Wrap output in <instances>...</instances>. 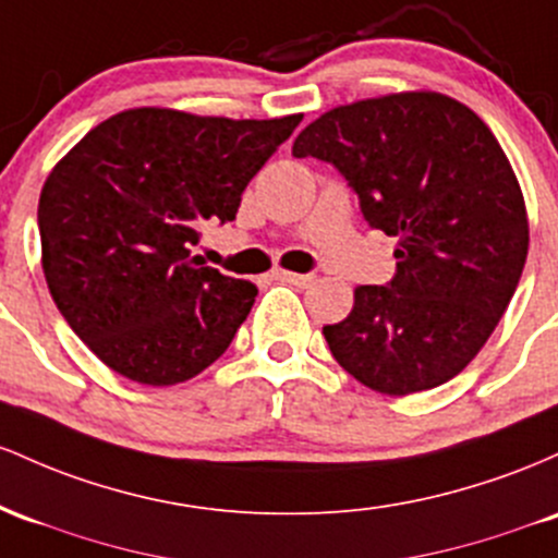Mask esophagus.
<instances>
[{
	"label": "esophagus",
	"instance_id": "1",
	"mask_svg": "<svg viewBox=\"0 0 558 558\" xmlns=\"http://www.w3.org/2000/svg\"><path fill=\"white\" fill-rule=\"evenodd\" d=\"M277 279L287 281L292 287H311L313 284V274H295V271H277Z\"/></svg>",
	"mask_w": 558,
	"mask_h": 558
}]
</instances>
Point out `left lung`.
I'll return each mask as SVG.
<instances>
[{
  "mask_svg": "<svg viewBox=\"0 0 558 558\" xmlns=\"http://www.w3.org/2000/svg\"><path fill=\"white\" fill-rule=\"evenodd\" d=\"M292 155L335 166L368 227L398 240L396 277L355 287L348 318L324 327L337 363L385 396L453 379L527 258L522 190L490 129L446 94L405 92L324 112Z\"/></svg>",
  "mask_w": 558,
  "mask_h": 558,
  "instance_id": "obj_1",
  "label": "left lung"
}]
</instances>
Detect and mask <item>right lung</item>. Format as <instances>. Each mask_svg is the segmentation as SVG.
<instances>
[{
  "instance_id": "obj_1",
  "label": "right lung",
  "mask_w": 558,
  "mask_h": 558,
  "mask_svg": "<svg viewBox=\"0 0 558 558\" xmlns=\"http://www.w3.org/2000/svg\"><path fill=\"white\" fill-rule=\"evenodd\" d=\"M300 121L126 110L54 166L39 197L44 277L71 329L112 372L168 387L231 345L258 290L190 250L203 223L234 221L250 179Z\"/></svg>"
}]
</instances>
